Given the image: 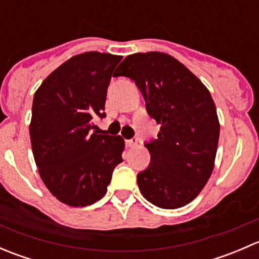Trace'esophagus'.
Returning a JSON list of instances; mask_svg holds the SVG:
<instances>
[{
	"mask_svg": "<svg viewBox=\"0 0 259 259\" xmlns=\"http://www.w3.org/2000/svg\"><path fill=\"white\" fill-rule=\"evenodd\" d=\"M125 144H126L127 148H134V146L138 145V139L137 138H132V139L126 140V142H125Z\"/></svg>",
	"mask_w": 259,
	"mask_h": 259,
	"instance_id": "1",
	"label": "esophagus"
}]
</instances>
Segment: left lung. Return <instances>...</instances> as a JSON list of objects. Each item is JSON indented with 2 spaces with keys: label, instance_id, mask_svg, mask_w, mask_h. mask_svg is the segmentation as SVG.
Listing matches in <instances>:
<instances>
[{
  "label": "left lung",
  "instance_id": "left-lung-1",
  "mask_svg": "<svg viewBox=\"0 0 259 259\" xmlns=\"http://www.w3.org/2000/svg\"><path fill=\"white\" fill-rule=\"evenodd\" d=\"M129 77L160 124L156 139L144 143L148 168L137 180L146 200L164 209L192 202L213 171L219 139L215 105L208 89L178 60L163 52L125 57L115 77Z\"/></svg>",
  "mask_w": 259,
  "mask_h": 259
}]
</instances>
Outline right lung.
<instances>
[{
  "label": "right lung",
  "mask_w": 259,
  "mask_h": 259,
  "mask_svg": "<svg viewBox=\"0 0 259 259\" xmlns=\"http://www.w3.org/2000/svg\"><path fill=\"white\" fill-rule=\"evenodd\" d=\"M121 56L85 52L46 77L35 93L30 138L41 179L60 202L86 207L105 195L124 140L99 134L111 75Z\"/></svg>",
  "instance_id": "obj_1"
}]
</instances>
